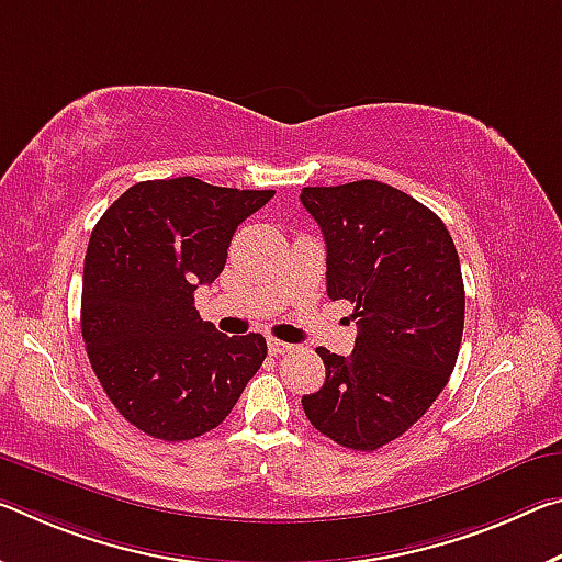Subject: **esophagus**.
I'll list each match as a JSON object with an SVG mask.
<instances>
[{"label":"esophagus","instance_id":"obj_1","mask_svg":"<svg viewBox=\"0 0 562 562\" xmlns=\"http://www.w3.org/2000/svg\"><path fill=\"white\" fill-rule=\"evenodd\" d=\"M267 350H270V355H274V358H278V355H288V352L295 350V345L274 340V337H270V340H267Z\"/></svg>","mask_w":562,"mask_h":562}]
</instances>
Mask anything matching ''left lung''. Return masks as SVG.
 <instances>
[{"label": "left lung", "mask_w": 562, "mask_h": 562, "mask_svg": "<svg viewBox=\"0 0 562 562\" xmlns=\"http://www.w3.org/2000/svg\"><path fill=\"white\" fill-rule=\"evenodd\" d=\"M323 229L327 295L358 317L352 355L317 347L325 385L302 397L325 438L372 452L407 432L438 400L458 362L465 288L442 220L378 180L302 187Z\"/></svg>", "instance_id": "1"}]
</instances>
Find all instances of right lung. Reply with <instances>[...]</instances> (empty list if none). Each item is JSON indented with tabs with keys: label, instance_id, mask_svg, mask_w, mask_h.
Listing matches in <instances>:
<instances>
[{
	"label": "right lung",
	"instance_id": "add662e5",
	"mask_svg": "<svg viewBox=\"0 0 562 562\" xmlns=\"http://www.w3.org/2000/svg\"><path fill=\"white\" fill-rule=\"evenodd\" d=\"M274 190L147 180L92 229L82 337L106 397L149 438L192 440L217 427L267 355L262 335L227 337L194 310V290L225 270L239 222Z\"/></svg>",
	"mask_w": 562,
	"mask_h": 562
}]
</instances>
